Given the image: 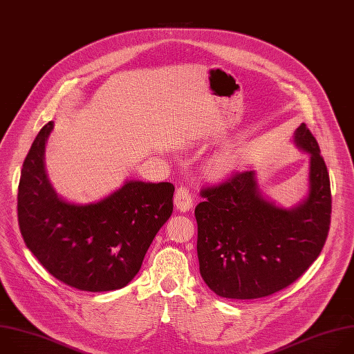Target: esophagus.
<instances>
[{"label":"esophagus","instance_id":"34e87169","mask_svg":"<svg viewBox=\"0 0 354 354\" xmlns=\"http://www.w3.org/2000/svg\"><path fill=\"white\" fill-rule=\"evenodd\" d=\"M174 203L179 211H182V212L189 211L193 207V197H192V193L189 192V189L185 186H180L175 193Z\"/></svg>","mask_w":354,"mask_h":354}]
</instances>
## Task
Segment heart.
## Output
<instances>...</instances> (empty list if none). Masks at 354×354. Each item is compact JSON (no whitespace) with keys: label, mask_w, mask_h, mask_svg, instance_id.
Returning a JSON list of instances; mask_svg holds the SVG:
<instances>
[{"label":"heart","mask_w":354,"mask_h":354,"mask_svg":"<svg viewBox=\"0 0 354 354\" xmlns=\"http://www.w3.org/2000/svg\"><path fill=\"white\" fill-rule=\"evenodd\" d=\"M229 165H230V157L229 156H223V157L219 158V161H218L219 169H227Z\"/></svg>","instance_id":"heart-1"}]
</instances>
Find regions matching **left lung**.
<instances>
[{
	"label": "left lung",
	"instance_id": "left-lung-1",
	"mask_svg": "<svg viewBox=\"0 0 354 354\" xmlns=\"http://www.w3.org/2000/svg\"><path fill=\"white\" fill-rule=\"evenodd\" d=\"M293 145L310 156L307 193L286 208L264 196L256 171L204 189L196 209L197 256L207 286L226 299L270 296L293 283L319 256L330 222L329 175L306 124Z\"/></svg>",
	"mask_w": 354,
	"mask_h": 354
}]
</instances>
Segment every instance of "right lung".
I'll list each match as a JSON object with an SVG mask.
<instances>
[{"mask_svg": "<svg viewBox=\"0 0 354 354\" xmlns=\"http://www.w3.org/2000/svg\"><path fill=\"white\" fill-rule=\"evenodd\" d=\"M48 122L35 139L22 167L18 221L28 249L61 282L87 292L127 286L174 209L169 182L127 179L93 203L58 194L46 171Z\"/></svg>", "mask_w": 354, "mask_h": 354, "instance_id": "1", "label": "right lung"}]
</instances>
